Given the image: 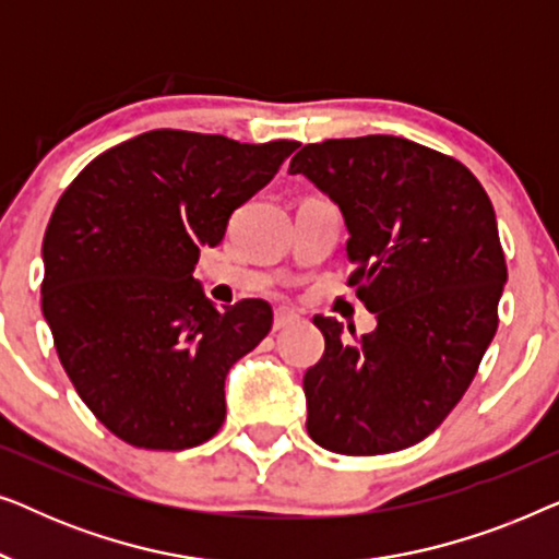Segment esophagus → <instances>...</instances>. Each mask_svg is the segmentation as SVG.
I'll return each mask as SVG.
<instances>
[{
	"instance_id": "34e87169",
	"label": "esophagus",
	"mask_w": 559,
	"mask_h": 559,
	"mask_svg": "<svg viewBox=\"0 0 559 559\" xmlns=\"http://www.w3.org/2000/svg\"><path fill=\"white\" fill-rule=\"evenodd\" d=\"M297 320H300V318H297L295 312H289V310H277V312H274V331H285V328L295 325Z\"/></svg>"
}]
</instances>
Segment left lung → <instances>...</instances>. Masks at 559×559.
<instances>
[{"label":"left lung","instance_id":"8db88e82","mask_svg":"<svg viewBox=\"0 0 559 559\" xmlns=\"http://www.w3.org/2000/svg\"><path fill=\"white\" fill-rule=\"evenodd\" d=\"M289 175L341 209L348 285L377 316L366 335L312 320L325 354L302 379L310 438L341 455L415 445L461 402L499 325L493 205L457 159L389 134L305 144Z\"/></svg>","mask_w":559,"mask_h":559}]
</instances>
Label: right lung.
<instances>
[{
	"instance_id": "1",
	"label": "right lung",
	"mask_w": 559,
	"mask_h": 559,
	"mask_svg": "<svg viewBox=\"0 0 559 559\" xmlns=\"http://www.w3.org/2000/svg\"><path fill=\"white\" fill-rule=\"evenodd\" d=\"M297 142L155 129L83 167L43 239V316L98 423L129 445L186 450L224 425V381L272 328L264 300L221 312L193 277L231 213Z\"/></svg>"
}]
</instances>
